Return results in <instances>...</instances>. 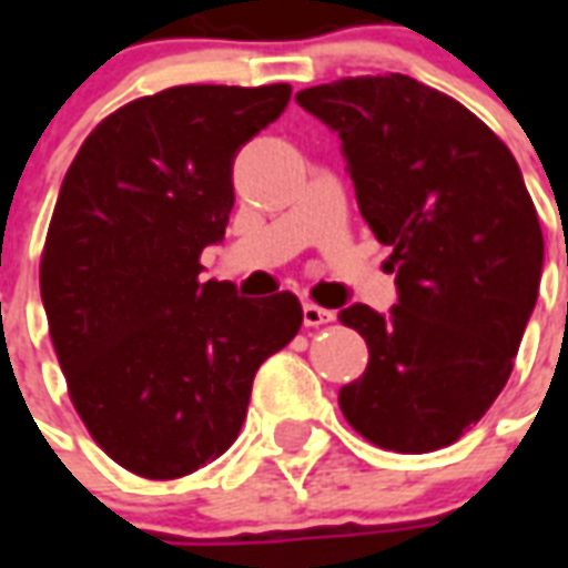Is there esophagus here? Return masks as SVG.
<instances>
[{"label":"esophagus","mask_w":568,"mask_h":568,"mask_svg":"<svg viewBox=\"0 0 568 568\" xmlns=\"http://www.w3.org/2000/svg\"><path fill=\"white\" fill-rule=\"evenodd\" d=\"M333 318H336V312L321 310L315 303H303V324L306 327H321V324H329Z\"/></svg>","instance_id":"obj_1"}]
</instances>
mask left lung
<instances>
[{
	"mask_svg": "<svg viewBox=\"0 0 568 568\" xmlns=\"http://www.w3.org/2000/svg\"><path fill=\"white\" fill-rule=\"evenodd\" d=\"M294 100L342 141L397 285L388 315L338 312L368 342V368L338 406L379 448H445L501 395L537 306L546 244L519 164L466 105L409 75L342 79Z\"/></svg>",
	"mask_w": 568,
	"mask_h": 568,
	"instance_id": "obj_1",
	"label": "left lung"
}]
</instances>
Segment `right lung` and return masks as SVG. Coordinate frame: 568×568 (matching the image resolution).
Here are the masks:
<instances>
[{
	"instance_id": "1",
	"label": "right lung",
	"mask_w": 568,
	"mask_h": 568,
	"mask_svg": "<svg viewBox=\"0 0 568 568\" xmlns=\"http://www.w3.org/2000/svg\"><path fill=\"white\" fill-rule=\"evenodd\" d=\"M288 100V84L168 88L102 120L61 182L40 258L49 336L84 427L141 477L221 457L258 365L303 324L292 292L250 301L200 280L235 155Z\"/></svg>"
}]
</instances>
